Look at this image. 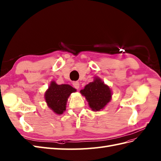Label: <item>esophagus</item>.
<instances>
[{"label": "esophagus", "mask_w": 161, "mask_h": 161, "mask_svg": "<svg viewBox=\"0 0 161 161\" xmlns=\"http://www.w3.org/2000/svg\"><path fill=\"white\" fill-rule=\"evenodd\" d=\"M72 85H73V86H74V87H75L76 89H78V88H79V86H80L79 82L74 81V82H73V83H72Z\"/></svg>", "instance_id": "34e87169"}]
</instances>
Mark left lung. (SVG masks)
Instances as JSON below:
<instances>
[{
  "mask_svg": "<svg viewBox=\"0 0 161 161\" xmlns=\"http://www.w3.org/2000/svg\"><path fill=\"white\" fill-rule=\"evenodd\" d=\"M80 93L86 97L93 111H98L108 103L111 98V91L100 78H96L82 89Z\"/></svg>",
  "mask_w": 161,
  "mask_h": 161,
  "instance_id": "left-lung-1",
  "label": "left lung"
}]
</instances>
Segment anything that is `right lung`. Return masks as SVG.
I'll return each instance as SVG.
<instances>
[{
    "instance_id": "add662e5",
    "label": "right lung",
    "mask_w": 161,
    "mask_h": 161,
    "mask_svg": "<svg viewBox=\"0 0 161 161\" xmlns=\"http://www.w3.org/2000/svg\"><path fill=\"white\" fill-rule=\"evenodd\" d=\"M74 92L76 89L69 85H57L53 81L45 93L46 103L54 113L61 115L65 111L69 96Z\"/></svg>"
}]
</instances>
